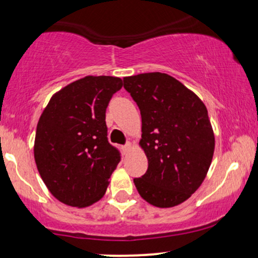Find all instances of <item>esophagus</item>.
I'll use <instances>...</instances> for the list:
<instances>
[{"mask_svg": "<svg viewBox=\"0 0 258 258\" xmlns=\"http://www.w3.org/2000/svg\"><path fill=\"white\" fill-rule=\"evenodd\" d=\"M132 148V143H130V142H127V143L123 146V152H128L130 149Z\"/></svg>", "mask_w": 258, "mask_h": 258, "instance_id": "1", "label": "esophagus"}]
</instances>
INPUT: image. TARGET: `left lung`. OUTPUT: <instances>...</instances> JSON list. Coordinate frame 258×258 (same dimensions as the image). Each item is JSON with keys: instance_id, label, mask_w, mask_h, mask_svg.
Here are the masks:
<instances>
[{"instance_id": "obj_1", "label": "left lung", "mask_w": 258, "mask_h": 258, "mask_svg": "<svg viewBox=\"0 0 258 258\" xmlns=\"http://www.w3.org/2000/svg\"><path fill=\"white\" fill-rule=\"evenodd\" d=\"M142 116L139 142L148 170L135 178L144 200L173 207L201 185L211 165L215 136L205 104L178 80L162 73L123 79Z\"/></svg>"}]
</instances>
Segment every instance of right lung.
<instances>
[{"label":"right lung","instance_id":"right-lung-1","mask_svg":"<svg viewBox=\"0 0 258 258\" xmlns=\"http://www.w3.org/2000/svg\"><path fill=\"white\" fill-rule=\"evenodd\" d=\"M122 80L86 76L57 92L38 120L34 155L48 190L86 207L105 194L121 154L108 142L105 111Z\"/></svg>","mask_w":258,"mask_h":258}]
</instances>
